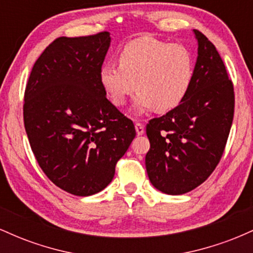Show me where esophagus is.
Here are the masks:
<instances>
[{"instance_id":"1","label":"esophagus","mask_w":253,"mask_h":253,"mask_svg":"<svg viewBox=\"0 0 253 253\" xmlns=\"http://www.w3.org/2000/svg\"><path fill=\"white\" fill-rule=\"evenodd\" d=\"M135 132H136V134H138V135H143L144 132H145L144 125L140 124V123H136L135 124Z\"/></svg>"}]
</instances>
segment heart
<instances>
[{
    "label": "heart",
    "mask_w": 253,
    "mask_h": 253,
    "mask_svg": "<svg viewBox=\"0 0 253 253\" xmlns=\"http://www.w3.org/2000/svg\"><path fill=\"white\" fill-rule=\"evenodd\" d=\"M193 78L189 48L152 37L127 42L119 53V65L108 62L100 69V83L114 106L123 107L135 89L139 91L133 102L139 114L176 108L189 92Z\"/></svg>",
    "instance_id": "obj_1"
}]
</instances>
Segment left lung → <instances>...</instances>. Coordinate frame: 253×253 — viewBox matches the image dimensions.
Masks as SVG:
<instances>
[{
    "label": "left lung",
    "mask_w": 253,
    "mask_h": 253,
    "mask_svg": "<svg viewBox=\"0 0 253 253\" xmlns=\"http://www.w3.org/2000/svg\"><path fill=\"white\" fill-rule=\"evenodd\" d=\"M199 43L193 83L183 102L146 126L151 183L169 195L202 184L221 159L234 115V89L219 52L194 30Z\"/></svg>",
    "instance_id": "left-lung-1"
}]
</instances>
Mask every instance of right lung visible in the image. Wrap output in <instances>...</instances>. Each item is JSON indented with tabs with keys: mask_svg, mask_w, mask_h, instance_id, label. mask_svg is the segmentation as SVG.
I'll use <instances>...</instances> for the list:
<instances>
[{
	"mask_svg": "<svg viewBox=\"0 0 253 253\" xmlns=\"http://www.w3.org/2000/svg\"><path fill=\"white\" fill-rule=\"evenodd\" d=\"M108 32L53 40L34 63L25 90L24 123L46 176L76 196L98 193L135 136L132 120L106 97L100 69Z\"/></svg>",
	"mask_w": 253,
	"mask_h": 253,
	"instance_id": "add662e5",
	"label": "right lung"
}]
</instances>
